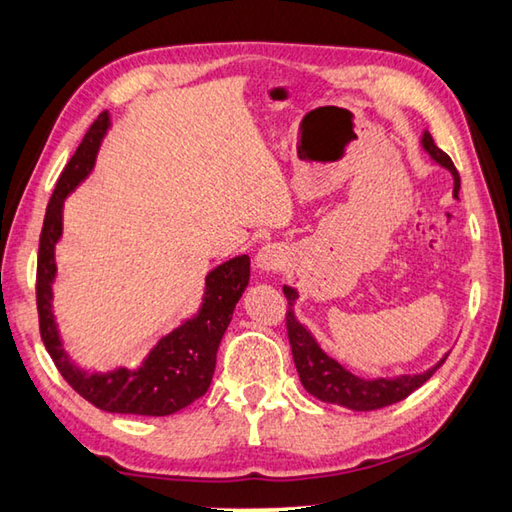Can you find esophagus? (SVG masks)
<instances>
[{
  "label": "esophagus",
  "mask_w": 512,
  "mask_h": 512,
  "mask_svg": "<svg viewBox=\"0 0 512 512\" xmlns=\"http://www.w3.org/2000/svg\"><path fill=\"white\" fill-rule=\"evenodd\" d=\"M255 264L262 273H275L286 264V250L280 244H266L257 250Z\"/></svg>",
  "instance_id": "34e87169"
}]
</instances>
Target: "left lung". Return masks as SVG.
Masks as SVG:
<instances>
[{
	"label": "left lung",
	"instance_id": "8db88e82",
	"mask_svg": "<svg viewBox=\"0 0 512 512\" xmlns=\"http://www.w3.org/2000/svg\"><path fill=\"white\" fill-rule=\"evenodd\" d=\"M421 147L434 163H439L452 174L454 179L452 194L454 199H459L461 179H459L457 167H454V163L450 161V156L436 147L430 132H423ZM284 297L288 300L286 331H288V342H291L297 374H300V380L306 392L322 403L342 405L353 412L380 410V407L394 405L410 396L414 389L421 387L425 380L443 365L445 358H448L443 356L434 367L423 371V374H403L396 378H374V380L360 378L356 374H351L349 369L342 367L338 360H333L329 353L318 345V340H315L311 329L304 327V324L297 320L293 306L297 302V297H300V293H297L293 286L284 284Z\"/></svg>",
	"mask_w": 512,
	"mask_h": 512
}]
</instances>
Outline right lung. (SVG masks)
<instances>
[{
	"instance_id": "1",
	"label": "right lung",
	"mask_w": 512,
	"mask_h": 512,
	"mask_svg": "<svg viewBox=\"0 0 512 512\" xmlns=\"http://www.w3.org/2000/svg\"><path fill=\"white\" fill-rule=\"evenodd\" d=\"M109 127V111H102L64 167L46 206L40 250H37L35 286L40 333L62 378L91 405L111 414L167 416L183 410L208 392L217 365L219 342L250 280V257L237 255L212 268L206 275L199 311L156 342L138 367H118L105 374L100 371L89 374L87 369H80L64 351L53 313V282L58 273L55 244L62 237L64 199L94 170L100 143Z\"/></svg>"
}]
</instances>
